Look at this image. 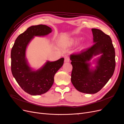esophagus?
<instances>
[{
  "mask_svg": "<svg viewBox=\"0 0 124 124\" xmlns=\"http://www.w3.org/2000/svg\"><path fill=\"white\" fill-rule=\"evenodd\" d=\"M70 61V58L68 56H65V62H68Z\"/></svg>",
  "mask_w": 124,
  "mask_h": 124,
  "instance_id": "obj_1",
  "label": "esophagus"
}]
</instances>
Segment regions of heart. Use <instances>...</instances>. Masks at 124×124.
<instances>
[{
	"mask_svg": "<svg viewBox=\"0 0 124 124\" xmlns=\"http://www.w3.org/2000/svg\"><path fill=\"white\" fill-rule=\"evenodd\" d=\"M76 41H77V40H73L72 41H71V42H72V43H73V42H76Z\"/></svg>",
	"mask_w": 124,
	"mask_h": 124,
	"instance_id": "heart-1",
	"label": "heart"
}]
</instances>
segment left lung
Listing matches in <instances>:
<instances>
[{
    "label": "left lung",
    "mask_w": 124,
    "mask_h": 124,
    "mask_svg": "<svg viewBox=\"0 0 124 124\" xmlns=\"http://www.w3.org/2000/svg\"><path fill=\"white\" fill-rule=\"evenodd\" d=\"M93 44L80 53L71 55L72 65L71 81L78 91L95 93L102 88L112 77L115 68V53L110 37L101 30L92 29ZM102 54L95 70L89 68L88 62L93 55Z\"/></svg>",
    "instance_id": "8db88e82"
}]
</instances>
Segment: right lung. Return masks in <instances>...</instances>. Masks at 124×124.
<instances>
[{
	"label": "right lung",
	"mask_w": 124,
	"mask_h": 124,
	"mask_svg": "<svg viewBox=\"0 0 124 124\" xmlns=\"http://www.w3.org/2000/svg\"><path fill=\"white\" fill-rule=\"evenodd\" d=\"M44 25L32 26L17 37L11 52V71L18 84L29 94L36 96L47 92L54 83L56 72L63 64L64 58L47 61L42 68L33 71L25 57L26 47L34 36H44L52 32Z\"/></svg>",
	"instance_id": "add662e5"
}]
</instances>
